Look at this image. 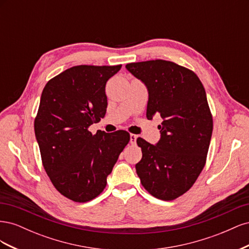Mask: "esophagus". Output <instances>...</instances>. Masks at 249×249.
Listing matches in <instances>:
<instances>
[{"instance_id":"1","label":"esophagus","mask_w":249,"mask_h":249,"mask_svg":"<svg viewBox=\"0 0 249 249\" xmlns=\"http://www.w3.org/2000/svg\"><path fill=\"white\" fill-rule=\"evenodd\" d=\"M137 135H135V134H131L130 135V142L132 143V144H135V143H136V140H137Z\"/></svg>"}]
</instances>
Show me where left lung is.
Listing matches in <instances>:
<instances>
[{
	"mask_svg": "<svg viewBox=\"0 0 249 249\" xmlns=\"http://www.w3.org/2000/svg\"><path fill=\"white\" fill-rule=\"evenodd\" d=\"M148 91L147 119H163L156 145L137 139L142 159L136 172L153 196L173 200L186 193L205 167L213 132L206 90L192 71L166 60L127 63Z\"/></svg>",
	"mask_w": 249,
	"mask_h": 249,
	"instance_id": "8db88e82",
	"label": "left lung"
}]
</instances>
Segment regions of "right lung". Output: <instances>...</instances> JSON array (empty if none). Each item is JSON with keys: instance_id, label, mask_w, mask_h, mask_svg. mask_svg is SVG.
I'll return each mask as SVG.
<instances>
[{"instance_id": "obj_1", "label": "right lung", "mask_w": 249, "mask_h": 249, "mask_svg": "<svg viewBox=\"0 0 249 249\" xmlns=\"http://www.w3.org/2000/svg\"><path fill=\"white\" fill-rule=\"evenodd\" d=\"M122 65H78L59 73L44 86L34 130L42 165L63 196L86 202L104 191L130 134L88 127L106 114L107 81Z\"/></svg>"}]
</instances>
